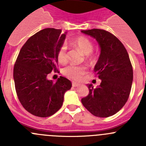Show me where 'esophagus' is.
Returning a JSON list of instances; mask_svg holds the SVG:
<instances>
[{"label":"esophagus","instance_id":"1","mask_svg":"<svg viewBox=\"0 0 146 146\" xmlns=\"http://www.w3.org/2000/svg\"><path fill=\"white\" fill-rule=\"evenodd\" d=\"M80 84L79 83H77V82H72V86L73 87H77V86H79Z\"/></svg>","mask_w":146,"mask_h":146}]
</instances>
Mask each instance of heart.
Masks as SVG:
<instances>
[{"label": "heart", "instance_id": "obj_1", "mask_svg": "<svg viewBox=\"0 0 146 146\" xmlns=\"http://www.w3.org/2000/svg\"><path fill=\"white\" fill-rule=\"evenodd\" d=\"M73 44L80 52H81L85 55H90L94 49V45L92 42L85 36H80L75 38L73 42ZM57 58L59 64H64L67 62L66 48L65 46H62L59 49L57 53ZM63 73L66 77L69 79L79 80L86 73V68L82 66L70 65L66 67L63 71Z\"/></svg>", "mask_w": 146, "mask_h": 146}]
</instances>
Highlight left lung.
Returning a JSON list of instances; mask_svg holds the SVG:
<instances>
[{
  "label": "left lung",
  "mask_w": 146,
  "mask_h": 146,
  "mask_svg": "<svg viewBox=\"0 0 146 146\" xmlns=\"http://www.w3.org/2000/svg\"><path fill=\"white\" fill-rule=\"evenodd\" d=\"M81 32L95 38L99 44L100 55L94 71L102 80L96 88L92 84H87L89 94L81 102L95 116H111L124 106L131 91L133 70L128 52L118 38L104 30Z\"/></svg>",
  "instance_id": "left-lung-1"
}]
</instances>
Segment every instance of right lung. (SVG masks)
<instances>
[{
    "mask_svg": "<svg viewBox=\"0 0 146 146\" xmlns=\"http://www.w3.org/2000/svg\"><path fill=\"white\" fill-rule=\"evenodd\" d=\"M66 32L45 28L30 37L23 45L14 67V80L18 99L23 108L38 117H49L61 108L64 94L72 82L60 77L55 82L47 79L56 71L57 53Z\"/></svg>",
    "mask_w": 146,
    "mask_h": 146,
    "instance_id": "add662e5",
    "label": "right lung"
}]
</instances>
